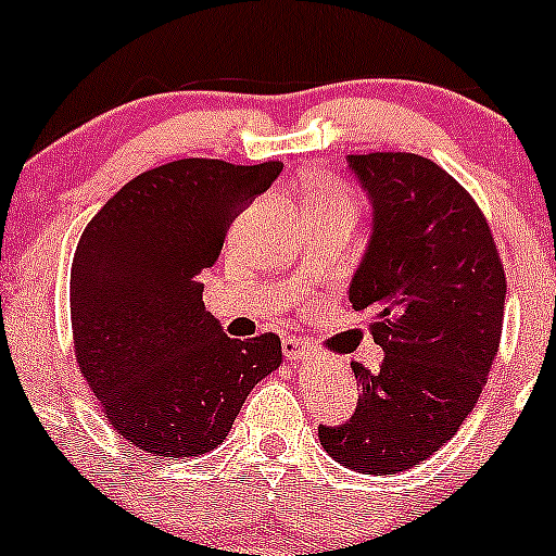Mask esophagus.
I'll list each match as a JSON object with an SVG mask.
<instances>
[{"label":"esophagus","instance_id":"esophagus-1","mask_svg":"<svg viewBox=\"0 0 556 556\" xmlns=\"http://www.w3.org/2000/svg\"><path fill=\"white\" fill-rule=\"evenodd\" d=\"M282 351L290 362H306L308 358V348L301 338H285L282 340Z\"/></svg>","mask_w":556,"mask_h":556}]
</instances>
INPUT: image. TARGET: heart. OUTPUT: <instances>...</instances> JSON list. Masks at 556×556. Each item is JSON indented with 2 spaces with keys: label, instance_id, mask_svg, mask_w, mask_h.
I'll return each instance as SVG.
<instances>
[{
  "label": "heart",
  "instance_id": "obj_1",
  "mask_svg": "<svg viewBox=\"0 0 556 556\" xmlns=\"http://www.w3.org/2000/svg\"><path fill=\"white\" fill-rule=\"evenodd\" d=\"M306 205H338V208H356V198L343 181L338 179H316L308 187Z\"/></svg>",
  "mask_w": 556,
  "mask_h": 556
}]
</instances>
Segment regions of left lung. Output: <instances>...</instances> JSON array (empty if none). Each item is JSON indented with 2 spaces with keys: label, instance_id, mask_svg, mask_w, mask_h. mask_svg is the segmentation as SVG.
Returning <instances> with one entry per match:
<instances>
[{
  "label": "left lung",
  "instance_id": "left-lung-1",
  "mask_svg": "<svg viewBox=\"0 0 556 556\" xmlns=\"http://www.w3.org/2000/svg\"><path fill=\"white\" fill-rule=\"evenodd\" d=\"M371 203L367 253L348 288L371 314L386 358L351 364L362 395L345 425L319 427L334 462L367 475L406 472L456 435L498 351L506 277L478 203L414 152L348 155Z\"/></svg>",
  "mask_w": 556,
  "mask_h": 556
}]
</instances>
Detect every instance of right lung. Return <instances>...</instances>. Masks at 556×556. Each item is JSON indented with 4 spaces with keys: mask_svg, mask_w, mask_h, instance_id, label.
<instances>
[{
    "mask_svg": "<svg viewBox=\"0 0 556 556\" xmlns=\"http://www.w3.org/2000/svg\"><path fill=\"white\" fill-rule=\"evenodd\" d=\"M282 163L185 157L144 170L87 224L71 266L76 362L108 422L152 456L224 443L248 393L282 364L274 332L227 338L200 274Z\"/></svg>",
    "mask_w": 556,
    "mask_h": 556,
    "instance_id": "obj_1",
    "label": "right lung"
}]
</instances>
